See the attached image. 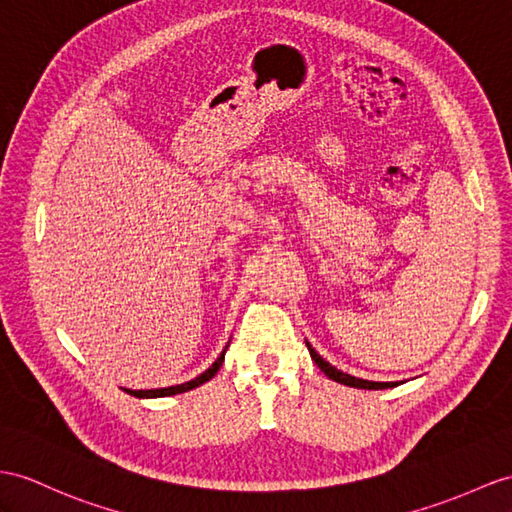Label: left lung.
<instances>
[{"instance_id": "obj_1", "label": "left lung", "mask_w": 512, "mask_h": 512, "mask_svg": "<svg viewBox=\"0 0 512 512\" xmlns=\"http://www.w3.org/2000/svg\"><path fill=\"white\" fill-rule=\"evenodd\" d=\"M306 347H308V352H310V358L315 360V365L326 373V376L330 378V380H334V382H339V384H345V386H354V389H393V386H397L400 382H371V380H363V378H354V376H350V373H343L341 369H336V367H332L328 360H323L317 352H315V347L310 345L308 341H306Z\"/></svg>"}]
</instances>
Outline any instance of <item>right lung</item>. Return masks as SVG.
Listing matches in <instances>:
<instances>
[{
  "mask_svg": "<svg viewBox=\"0 0 512 512\" xmlns=\"http://www.w3.org/2000/svg\"><path fill=\"white\" fill-rule=\"evenodd\" d=\"M228 345H230V343H228ZM228 345H226V350H228ZM226 350H223V352L219 354V358H217L215 363L210 365L204 373H199L197 378H193V380H189V382H182V384H176V386H165V389H149V391H132V389H123V391L130 393L132 397H139V400H154V397H169V395L186 393V391L195 389V386L208 382L210 378H215V373H217V371H219V367L223 365V358H226Z\"/></svg>",
  "mask_w": 512,
  "mask_h": 512,
  "instance_id": "obj_1",
  "label": "right lung"
}]
</instances>
